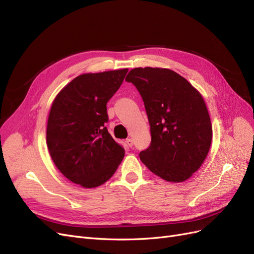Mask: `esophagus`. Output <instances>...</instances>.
<instances>
[{"mask_svg": "<svg viewBox=\"0 0 254 254\" xmlns=\"http://www.w3.org/2000/svg\"><path fill=\"white\" fill-rule=\"evenodd\" d=\"M126 143H127V146H129V148H132V146H133V140H132V139H130V138H127V139Z\"/></svg>", "mask_w": 254, "mask_h": 254, "instance_id": "obj_1", "label": "esophagus"}]
</instances>
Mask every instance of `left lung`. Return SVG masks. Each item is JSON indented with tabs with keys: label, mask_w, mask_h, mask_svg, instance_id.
<instances>
[{
	"label": "left lung",
	"mask_w": 254,
	"mask_h": 254,
	"mask_svg": "<svg viewBox=\"0 0 254 254\" xmlns=\"http://www.w3.org/2000/svg\"><path fill=\"white\" fill-rule=\"evenodd\" d=\"M126 81L140 94L151 127V144L139 154L140 160L167 182L187 181L202 165L212 141L201 95L168 68H134Z\"/></svg>",
	"instance_id": "left-lung-1"
}]
</instances>
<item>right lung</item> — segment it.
<instances>
[{"instance_id": "obj_1", "label": "right lung", "mask_w": 254, "mask_h": 254, "mask_svg": "<svg viewBox=\"0 0 254 254\" xmlns=\"http://www.w3.org/2000/svg\"><path fill=\"white\" fill-rule=\"evenodd\" d=\"M127 69L83 73L56 97L48 116L46 142L56 167L73 184L96 188L114 175L125 150L105 124L106 103Z\"/></svg>"}]
</instances>
